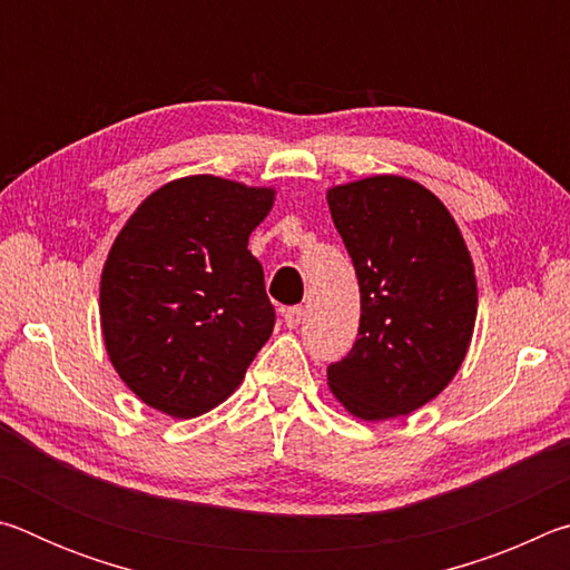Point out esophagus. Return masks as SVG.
I'll return each instance as SVG.
<instances>
[{"label":"esophagus","instance_id":"esophagus-1","mask_svg":"<svg viewBox=\"0 0 570 570\" xmlns=\"http://www.w3.org/2000/svg\"><path fill=\"white\" fill-rule=\"evenodd\" d=\"M302 320H304V308L302 306H288L284 312V322H286L288 330H296V326L302 324Z\"/></svg>","mask_w":570,"mask_h":570}]
</instances>
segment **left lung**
Returning a JSON list of instances; mask_svg holds the SVG:
<instances>
[{"label": "left lung", "mask_w": 570, "mask_h": 570, "mask_svg": "<svg viewBox=\"0 0 570 570\" xmlns=\"http://www.w3.org/2000/svg\"><path fill=\"white\" fill-rule=\"evenodd\" d=\"M360 282V336L330 364L334 397L360 420L435 400L455 377L478 316V284L455 218L420 183L372 176L326 193Z\"/></svg>", "instance_id": "1"}]
</instances>
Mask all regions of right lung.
Wrapping results in <instances>:
<instances>
[{
  "instance_id": "right-lung-1",
  "label": "right lung",
  "mask_w": 570,
  "mask_h": 570,
  "mask_svg": "<svg viewBox=\"0 0 570 570\" xmlns=\"http://www.w3.org/2000/svg\"><path fill=\"white\" fill-rule=\"evenodd\" d=\"M274 188L216 176L170 180L115 238L100 278V324L120 380L178 420L234 394L274 332L264 268L248 236Z\"/></svg>"
}]
</instances>
